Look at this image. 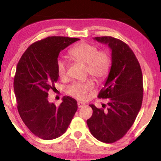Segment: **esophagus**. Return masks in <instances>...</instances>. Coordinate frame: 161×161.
<instances>
[{"instance_id":"obj_1","label":"esophagus","mask_w":161,"mask_h":161,"mask_svg":"<svg viewBox=\"0 0 161 161\" xmlns=\"http://www.w3.org/2000/svg\"><path fill=\"white\" fill-rule=\"evenodd\" d=\"M77 104H78V107L79 108H82V107H83L85 105V104L83 102H80V101H79L78 103H77Z\"/></svg>"}]
</instances>
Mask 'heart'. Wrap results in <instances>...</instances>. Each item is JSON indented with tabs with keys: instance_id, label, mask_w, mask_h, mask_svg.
Instances as JSON below:
<instances>
[{
	"instance_id": "heart-1",
	"label": "heart",
	"mask_w": 161,
	"mask_h": 161,
	"mask_svg": "<svg viewBox=\"0 0 161 161\" xmlns=\"http://www.w3.org/2000/svg\"><path fill=\"white\" fill-rule=\"evenodd\" d=\"M69 55L75 61L86 65V74L97 81H102L108 76L111 68V57L107 50H99L95 45L82 42L69 50ZM57 69L61 79L67 77V63L63 59L57 62ZM95 88L91 79L83 82L72 83L66 88L68 95L79 100H84Z\"/></svg>"
}]
</instances>
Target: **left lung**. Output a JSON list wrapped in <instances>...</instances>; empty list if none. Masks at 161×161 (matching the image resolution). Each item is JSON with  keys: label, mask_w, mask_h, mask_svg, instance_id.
I'll return each mask as SVG.
<instances>
[{"label": "left lung", "mask_w": 161, "mask_h": 161, "mask_svg": "<svg viewBox=\"0 0 161 161\" xmlns=\"http://www.w3.org/2000/svg\"><path fill=\"white\" fill-rule=\"evenodd\" d=\"M112 51V65L104 87L97 97L108 99V108L94 104L87 125L92 136L105 143H114L126 134L136 119L143 99V78L139 63L127 44L111 36L95 37Z\"/></svg>", "instance_id": "obj_1"}]
</instances>
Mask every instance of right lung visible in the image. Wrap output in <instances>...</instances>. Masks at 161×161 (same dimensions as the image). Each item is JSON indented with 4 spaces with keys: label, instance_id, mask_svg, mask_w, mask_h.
I'll list each match as a JSON object with an SVG mask.
<instances>
[{
    "label": "right lung",
    "instance_id": "obj_1",
    "mask_svg": "<svg viewBox=\"0 0 161 161\" xmlns=\"http://www.w3.org/2000/svg\"><path fill=\"white\" fill-rule=\"evenodd\" d=\"M76 38L51 36L29 46L16 66L14 88L22 120L35 136L45 140L60 137L76 112L77 101L63 97L59 106L48 101L49 90L58 79L57 62L60 51Z\"/></svg>",
    "mask_w": 161,
    "mask_h": 161
}]
</instances>
